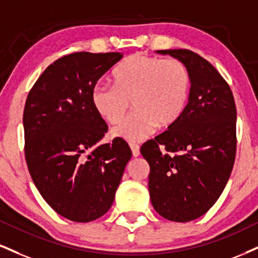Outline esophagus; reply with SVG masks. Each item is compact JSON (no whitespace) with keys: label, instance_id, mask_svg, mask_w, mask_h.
<instances>
[{"label":"esophagus","instance_id":"esophagus-1","mask_svg":"<svg viewBox=\"0 0 258 258\" xmlns=\"http://www.w3.org/2000/svg\"><path fill=\"white\" fill-rule=\"evenodd\" d=\"M130 148H131V150H132V156L133 157H138L139 154H141V151H139V145L130 144Z\"/></svg>","mask_w":258,"mask_h":258}]
</instances>
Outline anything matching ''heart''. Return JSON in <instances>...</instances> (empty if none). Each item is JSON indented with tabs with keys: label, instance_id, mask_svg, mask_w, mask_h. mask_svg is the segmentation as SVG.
<instances>
[{
	"label": "heart",
	"instance_id": "obj_1",
	"mask_svg": "<svg viewBox=\"0 0 258 258\" xmlns=\"http://www.w3.org/2000/svg\"><path fill=\"white\" fill-rule=\"evenodd\" d=\"M113 79L115 86L96 85L91 91L92 107L110 125L122 120L132 102L135 111L111 131L113 137L142 142L184 113L191 78L181 61L133 54L114 70Z\"/></svg>",
	"mask_w": 258,
	"mask_h": 258
}]
</instances>
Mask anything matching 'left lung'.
Wrapping results in <instances>:
<instances>
[{
  "label": "left lung",
  "mask_w": 258,
  "mask_h": 258,
  "mask_svg": "<svg viewBox=\"0 0 258 258\" xmlns=\"http://www.w3.org/2000/svg\"><path fill=\"white\" fill-rule=\"evenodd\" d=\"M181 61L191 78L188 103L167 131L143 144L154 209L169 221L204 215L227 184L235 159L237 109L231 88L212 63L187 49L157 50ZM164 148V153L159 147Z\"/></svg>",
  "instance_id": "obj_1"
}]
</instances>
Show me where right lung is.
I'll return each instance as SVG.
<instances>
[{
    "instance_id": "1",
    "label": "right lung",
    "mask_w": 258,
    "mask_h": 258,
    "mask_svg": "<svg viewBox=\"0 0 258 258\" xmlns=\"http://www.w3.org/2000/svg\"><path fill=\"white\" fill-rule=\"evenodd\" d=\"M121 52L80 51L50 64L27 96L25 159L46 203L71 221L90 222L110 209L131 149L122 139L98 142L108 131L91 91L122 58Z\"/></svg>"
}]
</instances>
